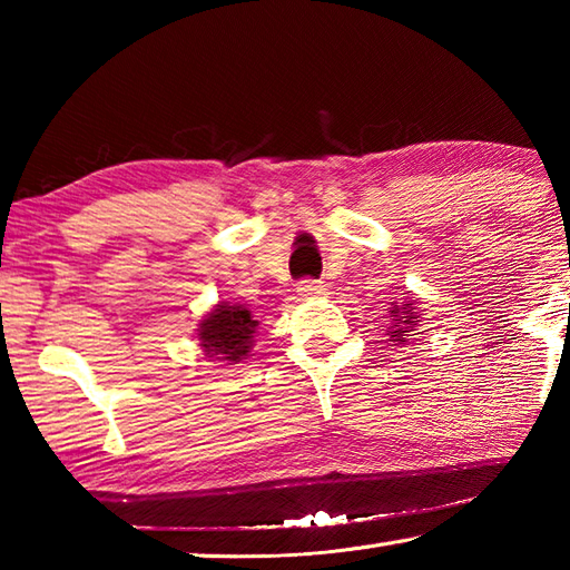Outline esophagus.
Returning a JSON list of instances; mask_svg holds the SVG:
<instances>
[{
    "mask_svg": "<svg viewBox=\"0 0 570 570\" xmlns=\"http://www.w3.org/2000/svg\"><path fill=\"white\" fill-rule=\"evenodd\" d=\"M296 292L304 298H321V296H325V286L321 282H316V278H301V282L296 284Z\"/></svg>",
    "mask_w": 570,
    "mask_h": 570,
    "instance_id": "1",
    "label": "esophagus"
}]
</instances>
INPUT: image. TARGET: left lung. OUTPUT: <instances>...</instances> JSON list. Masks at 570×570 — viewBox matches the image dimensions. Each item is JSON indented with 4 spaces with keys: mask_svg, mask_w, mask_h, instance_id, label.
<instances>
[{
    "mask_svg": "<svg viewBox=\"0 0 570 570\" xmlns=\"http://www.w3.org/2000/svg\"><path fill=\"white\" fill-rule=\"evenodd\" d=\"M406 308H411V304H404ZM392 313H399V316H396V323L392 325V337H394V341H402L404 343V335H409L411 331H414V325H416V318L414 316H411V313L409 311H404V308H394ZM394 321V318H392Z\"/></svg>",
    "mask_w": 570,
    "mask_h": 570,
    "instance_id": "left-lung-1",
    "label": "left lung"
}]
</instances>
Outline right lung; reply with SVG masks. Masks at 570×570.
<instances>
[{
    "mask_svg": "<svg viewBox=\"0 0 570 570\" xmlns=\"http://www.w3.org/2000/svg\"><path fill=\"white\" fill-rule=\"evenodd\" d=\"M257 325L247 308L220 304L200 323V345L208 355H220L217 360L239 362L249 353Z\"/></svg>",
    "mask_w": 570,
    "mask_h": 570,
    "instance_id": "add662e5",
    "label": "right lung"
}]
</instances>
